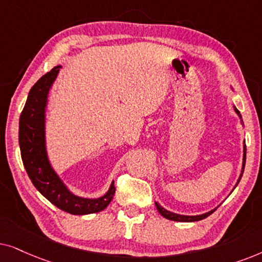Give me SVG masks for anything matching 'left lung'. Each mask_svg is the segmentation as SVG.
<instances>
[{"mask_svg": "<svg viewBox=\"0 0 262 262\" xmlns=\"http://www.w3.org/2000/svg\"><path fill=\"white\" fill-rule=\"evenodd\" d=\"M230 89H231V91H233V89L231 86H230ZM233 110H235V113L237 114V116H238L239 121H241V124L243 125V120H242V115L239 114V111L237 110V107L233 105ZM246 153H247V148H246V144H243V159H242V170H241V173H239V177L238 180H237V182L235 184V187H233V189L237 187V184H238L241 177H242V173L243 171H245V165H246ZM232 189V190H233ZM156 207L157 210H158V212L160 214L163 215L164 218L169 219V221H173V222H184V223H188V222H198V221H201V219H205L207 218L208 215L213 213V212L217 210V207L213 208V210L208 211L206 212V213H202V214H196V215H186V214H179V213H175V212H171V211H167L164 208L163 206H160L159 202L156 201Z\"/></svg>", "mask_w": 262, "mask_h": 262, "instance_id": "obj_1", "label": "left lung"}]
</instances>
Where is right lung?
<instances>
[{
    "label": "right lung",
    "mask_w": 262,
    "mask_h": 262,
    "mask_svg": "<svg viewBox=\"0 0 262 262\" xmlns=\"http://www.w3.org/2000/svg\"><path fill=\"white\" fill-rule=\"evenodd\" d=\"M62 66H56L30 90L19 121V145L24 166L31 182L52 205L71 214H90L105 210L115 194L114 181L99 198L79 196L56 172L47 148V109L49 93Z\"/></svg>",
    "instance_id": "1"
}]
</instances>
